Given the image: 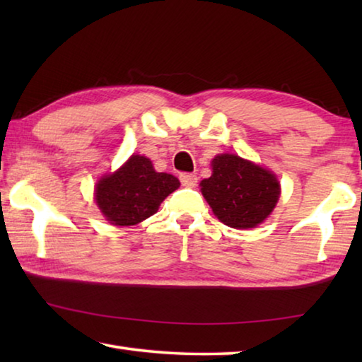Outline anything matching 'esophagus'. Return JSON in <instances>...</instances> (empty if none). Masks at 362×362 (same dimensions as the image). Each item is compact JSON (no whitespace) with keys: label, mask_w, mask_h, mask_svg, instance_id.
Instances as JSON below:
<instances>
[{"label":"esophagus","mask_w":362,"mask_h":362,"mask_svg":"<svg viewBox=\"0 0 362 362\" xmlns=\"http://www.w3.org/2000/svg\"><path fill=\"white\" fill-rule=\"evenodd\" d=\"M180 182H182L183 187L194 188L196 185H198V177H196L194 174H182L180 175Z\"/></svg>","instance_id":"obj_1"}]
</instances>
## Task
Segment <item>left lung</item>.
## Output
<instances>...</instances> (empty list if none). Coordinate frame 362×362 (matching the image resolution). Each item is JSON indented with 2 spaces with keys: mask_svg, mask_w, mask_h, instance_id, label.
Returning <instances> with one entry per match:
<instances>
[{
  "mask_svg": "<svg viewBox=\"0 0 362 362\" xmlns=\"http://www.w3.org/2000/svg\"><path fill=\"white\" fill-rule=\"evenodd\" d=\"M199 187L220 222L238 230L260 225L273 212L281 193L272 170L230 153L212 159V175Z\"/></svg>",
  "mask_w": 362,
  "mask_h": 362,
  "instance_id": "1",
  "label": "left lung"
}]
</instances>
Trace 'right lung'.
<instances>
[{
	"mask_svg": "<svg viewBox=\"0 0 362 362\" xmlns=\"http://www.w3.org/2000/svg\"><path fill=\"white\" fill-rule=\"evenodd\" d=\"M179 187L177 177L156 173L148 158L132 155L116 173L97 182L95 203L112 225L131 226L156 214Z\"/></svg>",
	"mask_w": 362,
	"mask_h": 362,
	"instance_id": "obj_1",
	"label": "right lung"
}]
</instances>
